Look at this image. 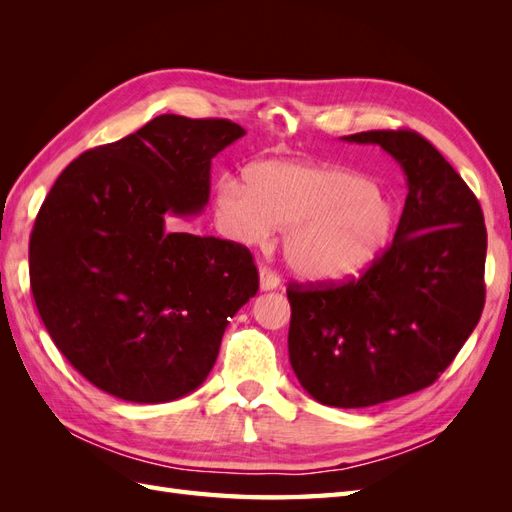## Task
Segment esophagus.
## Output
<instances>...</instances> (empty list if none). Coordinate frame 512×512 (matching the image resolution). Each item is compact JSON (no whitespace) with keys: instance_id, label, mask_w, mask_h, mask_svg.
I'll list each match as a JSON object with an SVG mask.
<instances>
[{"instance_id":"esophagus-1","label":"esophagus","mask_w":512,"mask_h":512,"mask_svg":"<svg viewBox=\"0 0 512 512\" xmlns=\"http://www.w3.org/2000/svg\"><path fill=\"white\" fill-rule=\"evenodd\" d=\"M277 286H280V275L267 267H262L260 269V290H275Z\"/></svg>"}]
</instances>
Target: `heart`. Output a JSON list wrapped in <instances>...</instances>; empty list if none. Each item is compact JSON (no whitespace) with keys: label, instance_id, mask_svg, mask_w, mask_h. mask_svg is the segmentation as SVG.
Instances as JSON below:
<instances>
[{"label":"heart","instance_id":"b5f03b06","mask_svg":"<svg viewBox=\"0 0 512 512\" xmlns=\"http://www.w3.org/2000/svg\"><path fill=\"white\" fill-rule=\"evenodd\" d=\"M213 205L224 235L241 245L284 228L286 265L316 284L374 267L399 228V209L380 183L331 164L260 162L247 179L222 177Z\"/></svg>","mask_w":512,"mask_h":512}]
</instances>
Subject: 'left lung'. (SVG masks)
Listing matches in <instances>:
<instances>
[{
	"instance_id": "obj_1",
	"label": "left lung",
	"mask_w": 512,
	"mask_h": 512,
	"mask_svg": "<svg viewBox=\"0 0 512 512\" xmlns=\"http://www.w3.org/2000/svg\"><path fill=\"white\" fill-rule=\"evenodd\" d=\"M404 168L395 241L359 280L290 284L288 354L324 406L367 408L427 389L453 363L485 305L487 230L472 190L412 130L344 136Z\"/></svg>"
}]
</instances>
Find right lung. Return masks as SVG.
<instances>
[{
    "label": "right lung",
    "instance_id": "1",
    "mask_svg": "<svg viewBox=\"0 0 512 512\" xmlns=\"http://www.w3.org/2000/svg\"><path fill=\"white\" fill-rule=\"evenodd\" d=\"M245 130L160 115L66 166L29 239V284L59 352L100 391L164 404L196 391L228 318L258 292L247 247L166 228L205 209L211 160Z\"/></svg>",
    "mask_w": 512,
    "mask_h": 512
}]
</instances>
